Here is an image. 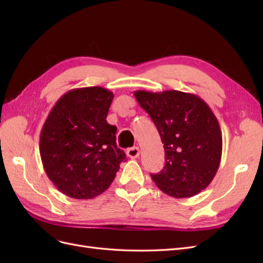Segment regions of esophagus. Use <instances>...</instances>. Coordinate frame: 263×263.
<instances>
[{
	"label": "esophagus",
	"mask_w": 263,
	"mask_h": 263,
	"mask_svg": "<svg viewBox=\"0 0 263 263\" xmlns=\"http://www.w3.org/2000/svg\"><path fill=\"white\" fill-rule=\"evenodd\" d=\"M139 148L138 147H133V148H128L127 150V156H128L130 159H136L137 157H139Z\"/></svg>",
	"instance_id": "esophagus-1"
}]
</instances>
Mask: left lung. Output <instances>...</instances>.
<instances>
[{
  "instance_id": "8db88e82",
  "label": "left lung",
  "mask_w": 263,
  "mask_h": 263,
  "mask_svg": "<svg viewBox=\"0 0 263 263\" xmlns=\"http://www.w3.org/2000/svg\"><path fill=\"white\" fill-rule=\"evenodd\" d=\"M139 105L153 119L164 148L163 169L151 174L162 192L176 198L198 194L216 174L222 149L219 123L195 94L168 90L135 91Z\"/></svg>"
}]
</instances>
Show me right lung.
Instances as JSON below:
<instances>
[{"label": "right lung", "mask_w": 263, "mask_h": 263, "mask_svg": "<svg viewBox=\"0 0 263 263\" xmlns=\"http://www.w3.org/2000/svg\"><path fill=\"white\" fill-rule=\"evenodd\" d=\"M113 98L101 86L71 90L57 101L43 126L44 169L69 197L89 200L102 194L126 159L116 145V126L106 121Z\"/></svg>", "instance_id": "right-lung-1"}]
</instances>
